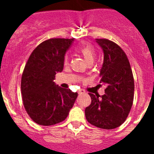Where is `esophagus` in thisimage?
I'll use <instances>...</instances> for the list:
<instances>
[{
	"mask_svg": "<svg viewBox=\"0 0 154 154\" xmlns=\"http://www.w3.org/2000/svg\"><path fill=\"white\" fill-rule=\"evenodd\" d=\"M85 91L84 90V89H79L78 92V93L79 94V95H81V94H83V93H85Z\"/></svg>",
	"mask_w": 154,
	"mask_h": 154,
	"instance_id": "34e87169",
	"label": "esophagus"
}]
</instances>
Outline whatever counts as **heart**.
I'll use <instances>...</instances> for the list:
<instances>
[{
  "label": "heart",
  "mask_w": 154,
  "mask_h": 154,
  "mask_svg": "<svg viewBox=\"0 0 154 154\" xmlns=\"http://www.w3.org/2000/svg\"><path fill=\"white\" fill-rule=\"evenodd\" d=\"M75 50L77 52H79L83 56V58H85V60L87 62H93L94 58L96 56V51H95V49H94L93 46L92 45L88 44V43L81 44L76 47ZM63 62L65 65H67L69 64V58L67 55H65V57H64Z\"/></svg>",
  "instance_id": "1"
}]
</instances>
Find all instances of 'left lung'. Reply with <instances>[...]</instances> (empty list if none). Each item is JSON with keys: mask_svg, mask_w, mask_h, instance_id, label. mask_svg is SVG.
I'll return each mask as SVG.
<instances>
[{"mask_svg": "<svg viewBox=\"0 0 154 154\" xmlns=\"http://www.w3.org/2000/svg\"><path fill=\"white\" fill-rule=\"evenodd\" d=\"M96 40L104 52L99 76L106 88L100 98L89 93L92 100L85 109V118L96 127L112 130L123 124L130 113L134 97V79L124 51L106 38Z\"/></svg>", "mask_w": 154, "mask_h": 154, "instance_id": "obj_1", "label": "left lung"}]
</instances>
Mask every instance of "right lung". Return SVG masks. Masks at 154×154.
Segmentation results:
<instances>
[{"instance_id": "obj_1", "label": "right lung", "mask_w": 154, "mask_h": 154, "mask_svg": "<svg viewBox=\"0 0 154 154\" xmlns=\"http://www.w3.org/2000/svg\"><path fill=\"white\" fill-rule=\"evenodd\" d=\"M74 38H50L31 52L21 76L22 102L35 123L52 126L65 120L72 108L77 92L63 89L54 82L62 72L65 52Z\"/></svg>"}]
</instances>
